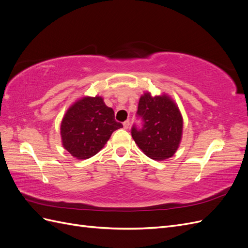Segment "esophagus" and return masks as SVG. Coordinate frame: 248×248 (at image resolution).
Segmentation results:
<instances>
[{"mask_svg":"<svg viewBox=\"0 0 248 248\" xmlns=\"http://www.w3.org/2000/svg\"><path fill=\"white\" fill-rule=\"evenodd\" d=\"M129 126H130V122H129V120H127V121H125V122L123 123V127H124V129H128V128H129Z\"/></svg>","mask_w":248,"mask_h":248,"instance_id":"obj_1","label":"esophagus"}]
</instances>
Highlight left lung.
<instances>
[{"mask_svg": "<svg viewBox=\"0 0 248 248\" xmlns=\"http://www.w3.org/2000/svg\"><path fill=\"white\" fill-rule=\"evenodd\" d=\"M138 115L144 127H132V138L138 147L154 160H166L177 152L183 136V117L178 104L167 93L144 92L139 101Z\"/></svg>", "mask_w": 248, "mask_h": 248, "instance_id": "1", "label": "left lung"}]
</instances>
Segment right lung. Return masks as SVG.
<instances>
[{
  "label": "right lung",
  "instance_id": "add662e5",
  "mask_svg": "<svg viewBox=\"0 0 248 248\" xmlns=\"http://www.w3.org/2000/svg\"><path fill=\"white\" fill-rule=\"evenodd\" d=\"M123 125L101 96H82L67 108L60 126L62 146L77 159H88L98 153L111 133Z\"/></svg>",
  "mask_w": 248,
  "mask_h": 248
}]
</instances>
